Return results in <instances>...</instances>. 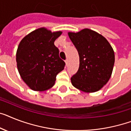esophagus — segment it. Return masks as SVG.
Masks as SVG:
<instances>
[{
  "label": "esophagus",
  "mask_w": 131,
  "mask_h": 131,
  "mask_svg": "<svg viewBox=\"0 0 131 131\" xmlns=\"http://www.w3.org/2000/svg\"><path fill=\"white\" fill-rule=\"evenodd\" d=\"M65 62H66V66H67V65H68V59H66V60L65 61Z\"/></svg>",
  "instance_id": "34e87169"
}]
</instances>
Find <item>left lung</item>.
<instances>
[{"instance_id": "8db88e82", "label": "left lung", "mask_w": 131, "mask_h": 131, "mask_svg": "<svg viewBox=\"0 0 131 131\" xmlns=\"http://www.w3.org/2000/svg\"><path fill=\"white\" fill-rule=\"evenodd\" d=\"M77 49L80 66L71 78L73 86L85 92L98 91L105 85L112 74L114 53L102 35L88 29L78 33H68Z\"/></svg>"}]
</instances>
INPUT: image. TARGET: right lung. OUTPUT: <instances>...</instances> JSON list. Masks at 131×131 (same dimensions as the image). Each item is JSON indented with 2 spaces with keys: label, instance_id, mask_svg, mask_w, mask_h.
Listing matches in <instances>:
<instances>
[{
  "label": "right lung",
  "instance_id": "obj_1",
  "mask_svg": "<svg viewBox=\"0 0 131 131\" xmlns=\"http://www.w3.org/2000/svg\"><path fill=\"white\" fill-rule=\"evenodd\" d=\"M61 31L45 28L36 29L21 40L16 60L21 78L31 89L44 91L52 87L56 76L64 69V61L59 58L54 41Z\"/></svg>",
  "mask_w": 131,
  "mask_h": 131
}]
</instances>
